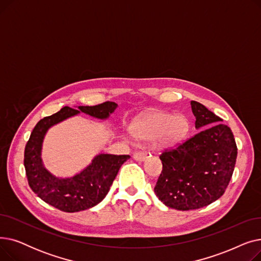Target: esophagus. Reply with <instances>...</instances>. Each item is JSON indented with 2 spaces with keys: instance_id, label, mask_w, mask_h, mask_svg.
Returning <instances> with one entry per match:
<instances>
[{
  "instance_id": "obj_1",
  "label": "esophagus",
  "mask_w": 261,
  "mask_h": 261,
  "mask_svg": "<svg viewBox=\"0 0 261 261\" xmlns=\"http://www.w3.org/2000/svg\"><path fill=\"white\" fill-rule=\"evenodd\" d=\"M133 159L135 161H139V162H142L144 160L147 159V153H145L144 151H135L133 153Z\"/></svg>"
}]
</instances>
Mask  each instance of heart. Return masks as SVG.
Returning a JSON list of instances; mask_svg holds the SVG:
<instances>
[{
  "mask_svg": "<svg viewBox=\"0 0 261 261\" xmlns=\"http://www.w3.org/2000/svg\"><path fill=\"white\" fill-rule=\"evenodd\" d=\"M189 129V122L183 115L173 116L166 112H156L133 127V134L139 139L152 140L161 136L163 145H172L183 140Z\"/></svg>",
  "mask_w": 261,
  "mask_h": 261,
  "instance_id": "obj_1",
  "label": "heart"
}]
</instances>
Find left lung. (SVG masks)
I'll return each instance as SVG.
<instances>
[{
    "label": "left lung",
    "instance_id": "1",
    "mask_svg": "<svg viewBox=\"0 0 261 261\" xmlns=\"http://www.w3.org/2000/svg\"><path fill=\"white\" fill-rule=\"evenodd\" d=\"M190 105L196 128L203 130L160 155L163 170L154 187L159 200L177 211L198 210L220 198L237 159L230 128L202 103Z\"/></svg>",
    "mask_w": 261,
    "mask_h": 261
}]
</instances>
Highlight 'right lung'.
<instances>
[{"label":"right lung","mask_w":261,"mask_h":261,"mask_svg":"<svg viewBox=\"0 0 261 261\" xmlns=\"http://www.w3.org/2000/svg\"><path fill=\"white\" fill-rule=\"evenodd\" d=\"M116 108L117 103L112 101L92 107L79 106L78 110L63 107L59 112L44 117L37 123L25 146L24 167L30 187L40 199L66 213L89 210L105 199L120 166L130 158L129 155L100 153L74 176L58 177L44 167L41 151L44 136L54 125L79 113L107 119Z\"/></svg>","instance_id":"obj_1"}]
</instances>
